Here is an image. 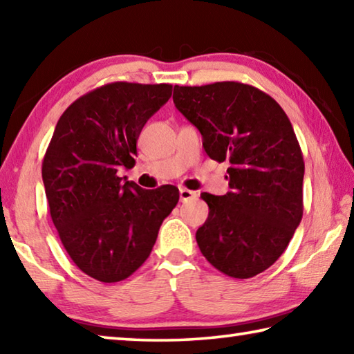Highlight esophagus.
Here are the masks:
<instances>
[{"mask_svg":"<svg viewBox=\"0 0 354 354\" xmlns=\"http://www.w3.org/2000/svg\"><path fill=\"white\" fill-rule=\"evenodd\" d=\"M179 198H181L183 203L192 201V200L198 198V194H196V192H194V190H189V189L183 187V189H179Z\"/></svg>","mask_w":354,"mask_h":354,"instance_id":"1","label":"esophagus"}]
</instances>
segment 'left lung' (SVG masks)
I'll list each match as a JSON object with an SVG mask.
<instances>
[{
    "instance_id": "1",
    "label": "left lung",
    "mask_w": 354,
    "mask_h": 354,
    "mask_svg": "<svg viewBox=\"0 0 354 354\" xmlns=\"http://www.w3.org/2000/svg\"><path fill=\"white\" fill-rule=\"evenodd\" d=\"M173 103L209 158L231 164V192L201 194L209 215L196 243L226 277L253 278L278 261L303 217L304 160L290 120L270 95L237 81L175 86Z\"/></svg>"
}]
</instances>
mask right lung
Wrapping results in <instances>:
<instances>
[{"instance_id": "add662e5", "label": "right lung", "mask_w": 354, "mask_h": 354, "mask_svg": "<svg viewBox=\"0 0 354 354\" xmlns=\"http://www.w3.org/2000/svg\"><path fill=\"white\" fill-rule=\"evenodd\" d=\"M171 84L111 82L73 101L59 118L41 162L51 220L71 261L101 283L131 277L148 259L159 227L178 205L175 185L122 183L133 169L148 118Z\"/></svg>"}]
</instances>
